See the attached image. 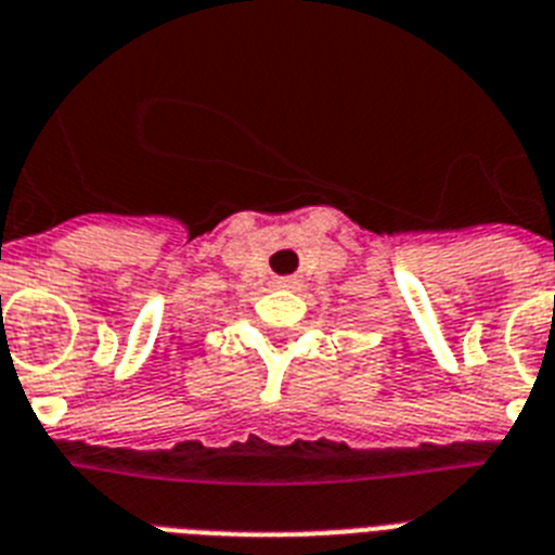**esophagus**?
I'll return each mask as SVG.
<instances>
[{"instance_id":"34e87169","label":"esophagus","mask_w":555,"mask_h":555,"mask_svg":"<svg viewBox=\"0 0 555 555\" xmlns=\"http://www.w3.org/2000/svg\"><path fill=\"white\" fill-rule=\"evenodd\" d=\"M279 287H285V291H299L301 279L299 276H279L276 279Z\"/></svg>"}]
</instances>
